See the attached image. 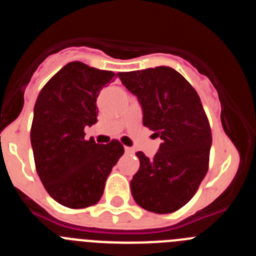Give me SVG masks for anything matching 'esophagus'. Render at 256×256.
<instances>
[{
	"mask_svg": "<svg viewBox=\"0 0 256 256\" xmlns=\"http://www.w3.org/2000/svg\"><path fill=\"white\" fill-rule=\"evenodd\" d=\"M124 151H126V154H128V155H133V154H134V150H133L132 148H124Z\"/></svg>",
	"mask_w": 256,
	"mask_h": 256,
	"instance_id": "esophagus-1",
	"label": "esophagus"
}]
</instances>
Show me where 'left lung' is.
Instances as JSON below:
<instances>
[{
	"instance_id": "1",
	"label": "left lung",
	"mask_w": 256,
	"mask_h": 256,
	"mask_svg": "<svg viewBox=\"0 0 256 256\" xmlns=\"http://www.w3.org/2000/svg\"><path fill=\"white\" fill-rule=\"evenodd\" d=\"M118 76L138 98L144 126L162 138L152 159L142 151L136 154L140 169L130 180L133 198L148 212H176L194 198L209 165L212 130L200 97L169 66Z\"/></svg>"
}]
</instances>
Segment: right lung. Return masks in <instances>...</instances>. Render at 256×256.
I'll use <instances>...</instances> for the list:
<instances>
[{
  "label": "right lung",
  "mask_w": 256,
  "mask_h": 256,
  "mask_svg": "<svg viewBox=\"0 0 256 256\" xmlns=\"http://www.w3.org/2000/svg\"><path fill=\"white\" fill-rule=\"evenodd\" d=\"M115 74L73 61L46 83L34 105L30 144L40 182L55 201L72 209L100 200L123 144L84 138L97 122L98 92Z\"/></svg>",
  "instance_id": "add662e5"
}]
</instances>
